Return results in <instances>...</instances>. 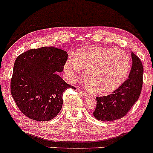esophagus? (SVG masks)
Listing matches in <instances>:
<instances>
[{"label": "esophagus", "mask_w": 153, "mask_h": 153, "mask_svg": "<svg viewBox=\"0 0 153 153\" xmlns=\"http://www.w3.org/2000/svg\"><path fill=\"white\" fill-rule=\"evenodd\" d=\"M80 93H81V94L83 95V96H87V95H88V93H86V92L84 91H82V90H80Z\"/></svg>", "instance_id": "34e87169"}]
</instances>
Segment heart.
Returning <instances> with one entry per match:
<instances>
[{
    "mask_svg": "<svg viewBox=\"0 0 153 153\" xmlns=\"http://www.w3.org/2000/svg\"><path fill=\"white\" fill-rule=\"evenodd\" d=\"M130 62L126 53L97 46L82 48L65 63V75L75 80L80 70L85 71L84 81L96 94L115 91L123 83L129 71Z\"/></svg>",
    "mask_w": 153,
    "mask_h": 153,
    "instance_id": "b5f03b06",
    "label": "heart"
}]
</instances>
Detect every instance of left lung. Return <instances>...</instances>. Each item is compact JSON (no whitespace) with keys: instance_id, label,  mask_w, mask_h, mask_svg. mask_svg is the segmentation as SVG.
<instances>
[{"instance_id":"left-lung-1","label":"left lung","mask_w":153,"mask_h":153,"mask_svg":"<svg viewBox=\"0 0 153 153\" xmlns=\"http://www.w3.org/2000/svg\"><path fill=\"white\" fill-rule=\"evenodd\" d=\"M132 64L128 78L110 95L96 97L93 115L98 120L113 121L127 115L138 100L143 87V66L140 58L132 53Z\"/></svg>"}]
</instances>
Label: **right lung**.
<instances>
[{
	"mask_svg": "<svg viewBox=\"0 0 153 153\" xmlns=\"http://www.w3.org/2000/svg\"><path fill=\"white\" fill-rule=\"evenodd\" d=\"M68 55L55 47H42L18 56L14 63L10 93L21 113L37 121H48L59 113L68 88L57 72L63 71Z\"/></svg>",
	"mask_w": 153,
	"mask_h": 153,
	"instance_id": "right-lung-1",
	"label": "right lung"
}]
</instances>
